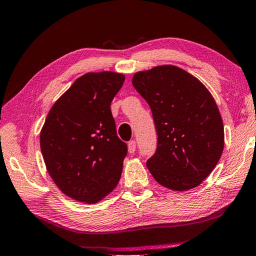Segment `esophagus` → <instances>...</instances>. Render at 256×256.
Listing matches in <instances>:
<instances>
[{
    "instance_id": "34e87169",
    "label": "esophagus",
    "mask_w": 256,
    "mask_h": 256,
    "mask_svg": "<svg viewBox=\"0 0 256 256\" xmlns=\"http://www.w3.org/2000/svg\"><path fill=\"white\" fill-rule=\"evenodd\" d=\"M128 150L130 154L134 152V150H136V142L134 140H130L128 142Z\"/></svg>"
}]
</instances>
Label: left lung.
Wrapping results in <instances>:
<instances>
[{"label":"left lung","instance_id":"left-lung-1","mask_svg":"<svg viewBox=\"0 0 256 256\" xmlns=\"http://www.w3.org/2000/svg\"><path fill=\"white\" fill-rule=\"evenodd\" d=\"M132 86L150 107L158 136L146 164L152 177L177 192L198 186L224 149L223 120L210 92L194 76L170 64L137 72Z\"/></svg>","mask_w":256,"mask_h":256}]
</instances>
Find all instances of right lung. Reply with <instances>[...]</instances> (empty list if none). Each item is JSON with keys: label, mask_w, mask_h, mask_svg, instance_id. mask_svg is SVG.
Here are the masks:
<instances>
[{"label": "right lung", "mask_w": 256, "mask_h": 256, "mask_svg": "<svg viewBox=\"0 0 256 256\" xmlns=\"http://www.w3.org/2000/svg\"><path fill=\"white\" fill-rule=\"evenodd\" d=\"M124 76L89 72L56 101L40 134L48 172L59 190L94 204L117 186L127 144L116 132L110 104Z\"/></svg>", "instance_id": "1"}]
</instances>
